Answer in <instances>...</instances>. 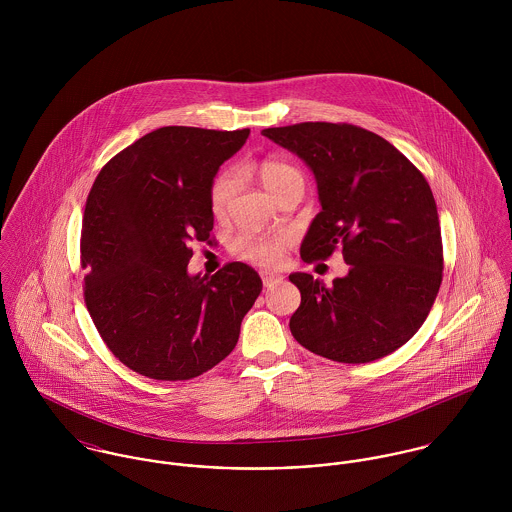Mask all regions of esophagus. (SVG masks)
I'll return each instance as SVG.
<instances>
[{
    "label": "esophagus",
    "instance_id": "esophagus-1",
    "mask_svg": "<svg viewBox=\"0 0 512 512\" xmlns=\"http://www.w3.org/2000/svg\"><path fill=\"white\" fill-rule=\"evenodd\" d=\"M280 280H282V276H278V274L262 272V284H264V288H270L272 284H276V282H280Z\"/></svg>",
    "mask_w": 512,
    "mask_h": 512
}]
</instances>
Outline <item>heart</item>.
<instances>
[{"label":"heart","mask_w":512,"mask_h":512,"mask_svg":"<svg viewBox=\"0 0 512 512\" xmlns=\"http://www.w3.org/2000/svg\"><path fill=\"white\" fill-rule=\"evenodd\" d=\"M258 177L274 199H278L284 191L292 189L295 185H303V173L297 167L274 157L260 161ZM238 183H240V175L236 169H224L215 177L211 185L209 201H211V211L217 219H222L226 215L236 195ZM286 242L288 240L282 234L244 232L234 240V252L248 262L260 264V266H272L280 260Z\"/></svg>","instance_id":"1"}]
</instances>
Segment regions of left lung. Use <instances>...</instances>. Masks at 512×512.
I'll return each mask as SVG.
<instances>
[{
	"label": "left lung",
	"mask_w": 512,
	"mask_h": 512,
	"mask_svg": "<svg viewBox=\"0 0 512 512\" xmlns=\"http://www.w3.org/2000/svg\"><path fill=\"white\" fill-rule=\"evenodd\" d=\"M262 136L295 153L313 173L321 211L301 242L305 262L339 246L351 266L327 288L311 274L290 282L301 303L295 341L337 363H370L408 343L441 284L438 207L424 175L384 138L351 126L303 122Z\"/></svg>",
	"instance_id": "8db88e82"
}]
</instances>
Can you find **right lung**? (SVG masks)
I'll return each instance as SVG.
<instances>
[{
	"label": "right lung",
	"mask_w": 512,
	"mask_h": 512,
	"mask_svg": "<svg viewBox=\"0 0 512 512\" xmlns=\"http://www.w3.org/2000/svg\"><path fill=\"white\" fill-rule=\"evenodd\" d=\"M250 130L165 126L98 173L84 207V301L114 357L155 380H189L226 359L262 292L230 262L191 276V244L211 236V185Z\"/></svg>",
	"instance_id": "1"
}]
</instances>
